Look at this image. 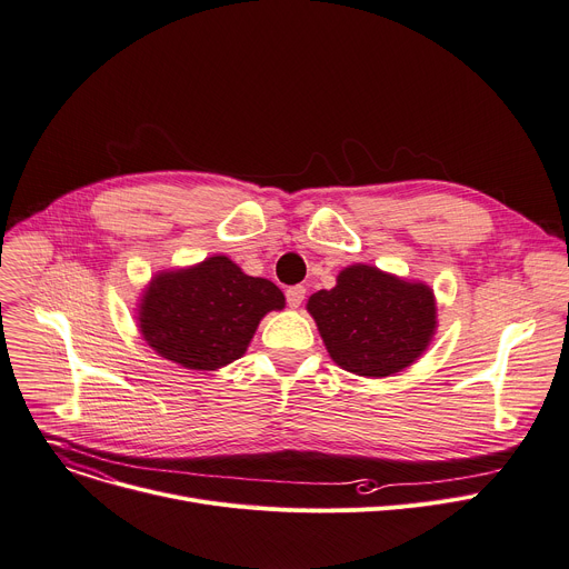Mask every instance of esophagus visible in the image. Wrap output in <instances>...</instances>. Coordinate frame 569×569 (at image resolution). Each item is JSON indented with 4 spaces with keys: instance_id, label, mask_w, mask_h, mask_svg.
I'll return each mask as SVG.
<instances>
[{
    "instance_id": "esophagus-1",
    "label": "esophagus",
    "mask_w": 569,
    "mask_h": 569,
    "mask_svg": "<svg viewBox=\"0 0 569 569\" xmlns=\"http://www.w3.org/2000/svg\"><path fill=\"white\" fill-rule=\"evenodd\" d=\"M305 295H307V288L305 286H292L286 290V299H288V307L290 309H297L301 301H305Z\"/></svg>"
}]
</instances>
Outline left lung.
I'll use <instances>...</instances> for the list:
<instances>
[{
    "instance_id": "8db88e82",
    "label": "left lung",
    "mask_w": 569,
    "mask_h": 569,
    "mask_svg": "<svg viewBox=\"0 0 569 569\" xmlns=\"http://www.w3.org/2000/svg\"><path fill=\"white\" fill-rule=\"evenodd\" d=\"M309 311L331 359L363 377H387L413 363L437 327L432 290L368 264L338 274L331 290L311 295Z\"/></svg>"
}]
</instances>
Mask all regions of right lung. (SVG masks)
<instances>
[{
  "mask_svg": "<svg viewBox=\"0 0 569 569\" xmlns=\"http://www.w3.org/2000/svg\"><path fill=\"white\" fill-rule=\"evenodd\" d=\"M283 305L286 297L272 281L212 256L197 268L156 277L141 299L139 327L164 359L214 370L240 359L260 318Z\"/></svg>",
  "mask_w": 569,
  "mask_h": 569,
  "instance_id": "1",
  "label": "right lung"
}]
</instances>
